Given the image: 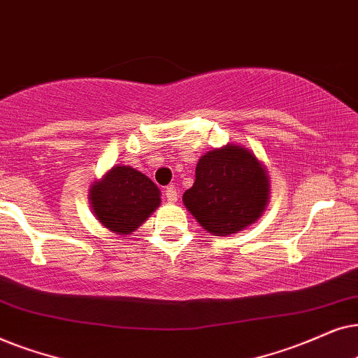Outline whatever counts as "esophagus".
<instances>
[{"label":"esophagus","mask_w":358,"mask_h":358,"mask_svg":"<svg viewBox=\"0 0 358 358\" xmlns=\"http://www.w3.org/2000/svg\"><path fill=\"white\" fill-rule=\"evenodd\" d=\"M164 193H165V198H166V201H169V203H175L176 199H178V192H176V188L173 187V185L166 187Z\"/></svg>","instance_id":"1"}]
</instances>
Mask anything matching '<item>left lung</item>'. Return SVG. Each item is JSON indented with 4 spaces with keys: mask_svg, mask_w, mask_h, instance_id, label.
<instances>
[{
    "mask_svg": "<svg viewBox=\"0 0 358 358\" xmlns=\"http://www.w3.org/2000/svg\"><path fill=\"white\" fill-rule=\"evenodd\" d=\"M270 198L265 166L247 147L227 144L198 160L183 203L213 236H231L262 216Z\"/></svg>",
    "mask_w": 358,
    "mask_h": 358,
    "instance_id": "left-lung-1",
    "label": "left lung"
}]
</instances>
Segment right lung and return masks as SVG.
<instances>
[{"label": "right lung", "instance_id": "obj_1", "mask_svg": "<svg viewBox=\"0 0 358 358\" xmlns=\"http://www.w3.org/2000/svg\"><path fill=\"white\" fill-rule=\"evenodd\" d=\"M94 216L114 234H131L160 206V189L149 176L116 165L90 188Z\"/></svg>", "mask_w": 358, "mask_h": 358}]
</instances>
